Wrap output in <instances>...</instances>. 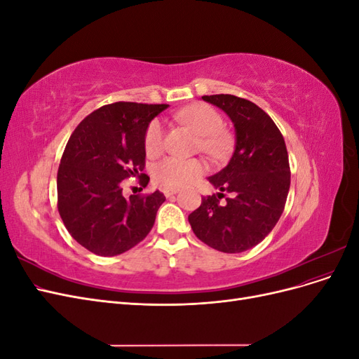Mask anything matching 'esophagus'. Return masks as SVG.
Returning <instances> with one entry per match:
<instances>
[{
  "label": "esophagus",
  "mask_w": 359,
  "mask_h": 359,
  "mask_svg": "<svg viewBox=\"0 0 359 359\" xmlns=\"http://www.w3.org/2000/svg\"><path fill=\"white\" fill-rule=\"evenodd\" d=\"M180 190L178 189H173V187H168V189H163V193H165L166 198L173 196V194H177Z\"/></svg>",
  "instance_id": "34e87169"
}]
</instances>
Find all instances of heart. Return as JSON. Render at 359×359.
Instances as JSON below:
<instances>
[{
	"label": "heart",
	"mask_w": 359,
	"mask_h": 359,
	"mask_svg": "<svg viewBox=\"0 0 359 359\" xmlns=\"http://www.w3.org/2000/svg\"><path fill=\"white\" fill-rule=\"evenodd\" d=\"M177 119L201 136V148L205 154L220 160L231 153L233 139L231 133L223 128L222 115L210 104L196 103L184 107L177 114ZM163 139H165V126L161 119H153L148 124L144 136L147 156L156 157L160 154ZM203 172L205 165L198 158L168 157L154 168V177L163 186L177 189L187 186Z\"/></svg>",
	"instance_id": "obj_1"
}]
</instances>
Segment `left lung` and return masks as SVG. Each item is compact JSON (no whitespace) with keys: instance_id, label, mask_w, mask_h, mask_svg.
Listing matches in <instances>:
<instances>
[{"instance_id":"8db88e82","label":"left lung","mask_w":359,"mask_h":359,"mask_svg":"<svg viewBox=\"0 0 359 359\" xmlns=\"http://www.w3.org/2000/svg\"><path fill=\"white\" fill-rule=\"evenodd\" d=\"M222 109L235 127L233 154L210 182L223 193L202 198L189 215L202 243L223 253H241L274 229L285 210L290 169L285 139L271 116L253 102L231 94L203 95Z\"/></svg>"}]
</instances>
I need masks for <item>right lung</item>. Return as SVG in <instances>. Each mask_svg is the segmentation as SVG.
<instances>
[{
  "label": "right lung",
  "instance_id": "1",
  "mask_svg": "<svg viewBox=\"0 0 359 359\" xmlns=\"http://www.w3.org/2000/svg\"><path fill=\"white\" fill-rule=\"evenodd\" d=\"M168 107L106 104L86 116L70 136L58 168V211L69 233L91 253L121 255L153 229L166 198L157 190L126 199L123 181L144 170L147 127ZM148 181L147 175L140 178L144 186Z\"/></svg>",
  "mask_w": 359,
  "mask_h": 359
}]
</instances>
